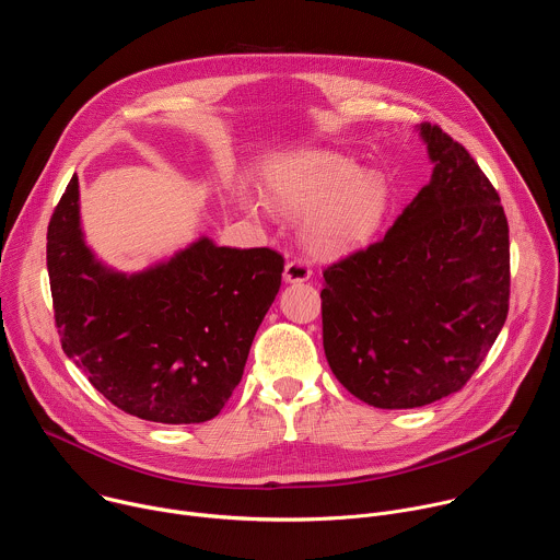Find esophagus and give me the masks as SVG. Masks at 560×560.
I'll list each match as a JSON object with an SVG mask.
<instances>
[{"label":"esophagus","mask_w":560,"mask_h":560,"mask_svg":"<svg viewBox=\"0 0 560 560\" xmlns=\"http://www.w3.org/2000/svg\"><path fill=\"white\" fill-rule=\"evenodd\" d=\"M310 277H312V270H310V266H307L303 259L290 261V264L285 266V270H283V281H285V283H303V281H307Z\"/></svg>","instance_id":"obj_1"}]
</instances>
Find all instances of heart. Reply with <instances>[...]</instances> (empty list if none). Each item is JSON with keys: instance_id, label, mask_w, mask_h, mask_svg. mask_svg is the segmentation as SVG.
I'll return each instance as SVG.
<instances>
[{"instance_id": "heart-1", "label": "heart", "mask_w": 560, "mask_h": 560, "mask_svg": "<svg viewBox=\"0 0 560 560\" xmlns=\"http://www.w3.org/2000/svg\"><path fill=\"white\" fill-rule=\"evenodd\" d=\"M275 206L285 214L305 217L307 246L326 257L368 246L378 234L387 208L389 186L376 171H361L354 159L310 150L281 164L270 177Z\"/></svg>"}]
</instances>
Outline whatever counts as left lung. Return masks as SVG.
Masks as SVG:
<instances>
[{
	"mask_svg": "<svg viewBox=\"0 0 560 560\" xmlns=\"http://www.w3.org/2000/svg\"><path fill=\"white\" fill-rule=\"evenodd\" d=\"M430 184L381 242L330 266L324 350L363 404L410 410L458 392L494 346L510 301L508 219L483 171L439 126H417Z\"/></svg>",
	"mask_w": 560,
	"mask_h": 560,
	"instance_id": "obj_1",
	"label": "left lung"
}]
</instances>
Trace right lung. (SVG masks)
I'll use <instances>...</instances> for the list:
<instances>
[{"label": "right lung", "instance_id": "add662e5", "mask_svg": "<svg viewBox=\"0 0 560 560\" xmlns=\"http://www.w3.org/2000/svg\"><path fill=\"white\" fill-rule=\"evenodd\" d=\"M46 264L63 352L119 410L168 425L214 419L244 376L283 257L201 234L137 272L86 244L72 177L48 225Z\"/></svg>", "mask_w": 560, "mask_h": 560}]
</instances>
